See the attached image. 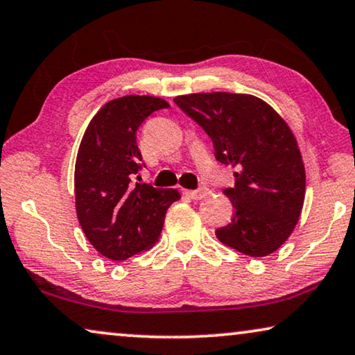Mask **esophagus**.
I'll return each instance as SVG.
<instances>
[{
  "label": "esophagus",
  "mask_w": 355,
  "mask_h": 355,
  "mask_svg": "<svg viewBox=\"0 0 355 355\" xmlns=\"http://www.w3.org/2000/svg\"><path fill=\"white\" fill-rule=\"evenodd\" d=\"M209 192H211V190H209L207 186L198 187L197 190H184V193H186L187 197L192 200H202L207 197V195H209Z\"/></svg>",
  "instance_id": "1"
}]
</instances>
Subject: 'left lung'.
<instances>
[{
	"label": "left lung",
	"instance_id": "obj_1",
	"mask_svg": "<svg viewBox=\"0 0 355 355\" xmlns=\"http://www.w3.org/2000/svg\"><path fill=\"white\" fill-rule=\"evenodd\" d=\"M176 105L209 136L216 160L237 169L224 190L234 218L216 237L240 253L263 258L279 250L300 219L306 173L293 132L269 104L250 94L178 96Z\"/></svg>",
	"mask_w": 355,
	"mask_h": 355
}]
</instances>
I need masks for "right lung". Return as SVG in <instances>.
<instances>
[{
    "instance_id": "obj_1",
    "label": "right lung",
    "mask_w": 355,
    "mask_h": 355,
    "mask_svg": "<svg viewBox=\"0 0 355 355\" xmlns=\"http://www.w3.org/2000/svg\"><path fill=\"white\" fill-rule=\"evenodd\" d=\"M169 104L160 97L125 96L102 107L86 128L75 163L76 216L89 243L112 261L152 248L176 189L135 182L142 155L136 131ZM141 176H137L139 181Z\"/></svg>"
}]
</instances>
